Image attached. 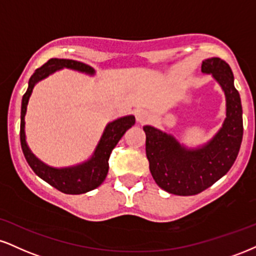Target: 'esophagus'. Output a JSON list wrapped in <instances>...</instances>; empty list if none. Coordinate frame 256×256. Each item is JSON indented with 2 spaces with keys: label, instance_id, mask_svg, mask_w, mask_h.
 I'll return each mask as SVG.
<instances>
[{
  "label": "esophagus",
  "instance_id": "1",
  "mask_svg": "<svg viewBox=\"0 0 256 256\" xmlns=\"http://www.w3.org/2000/svg\"><path fill=\"white\" fill-rule=\"evenodd\" d=\"M152 118V114H150L149 110H138L136 112V120L140 124H146Z\"/></svg>",
  "mask_w": 256,
  "mask_h": 256
}]
</instances>
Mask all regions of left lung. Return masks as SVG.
<instances>
[{
	"label": "left lung",
	"instance_id": "1",
	"mask_svg": "<svg viewBox=\"0 0 256 256\" xmlns=\"http://www.w3.org/2000/svg\"><path fill=\"white\" fill-rule=\"evenodd\" d=\"M202 72L210 74L226 95V119L208 143L187 148L173 134L146 125V152L150 173L162 190L176 196H194L224 176L238 155L243 137L242 104L229 64L220 58L202 60Z\"/></svg>",
	"mask_w": 256,
	"mask_h": 256
}]
</instances>
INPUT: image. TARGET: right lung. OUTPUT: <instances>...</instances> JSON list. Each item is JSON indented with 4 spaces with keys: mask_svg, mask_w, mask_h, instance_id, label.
<instances>
[{
    "mask_svg": "<svg viewBox=\"0 0 256 256\" xmlns=\"http://www.w3.org/2000/svg\"><path fill=\"white\" fill-rule=\"evenodd\" d=\"M64 68L87 74L90 76L95 75V70L90 66H87L82 62L60 60V58H51L50 60L46 62L44 66L36 69L34 74L30 76L28 88H27L26 93L24 94L22 101H21V149H22L24 158H26L30 167L40 178H42L46 182L50 184L52 187L66 193V194H82V193H87L89 190H95L104 182L107 173H108V158L110 152L118 144L120 138L124 136L125 132L131 126L134 125L136 119L134 116H125L108 122L104 128L102 136L98 140L93 155L87 161L63 168L51 167V166L40 161L34 154L30 152L26 142L24 116H26L27 104H28L30 94H32L33 88L36 83L58 72V70L64 69Z\"/></svg>",
    "mask_w": 256,
    "mask_h": 256,
    "instance_id": "1",
    "label": "right lung"
}]
</instances>
